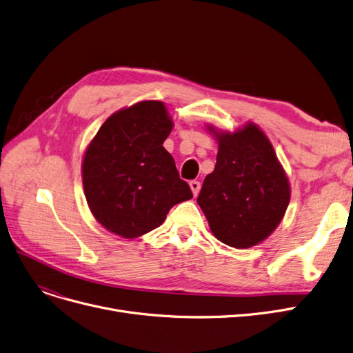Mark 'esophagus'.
Segmentation results:
<instances>
[{
	"label": "esophagus",
	"instance_id": "1",
	"mask_svg": "<svg viewBox=\"0 0 353 353\" xmlns=\"http://www.w3.org/2000/svg\"><path fill=\"white\" fill-rule=\"evenodd\" d=\"M190 187H191V191H192L194 196L199 195V192H200V190H201V184H200L199 181H191V182H190Z\"/></svg>",
	"mask_w": 353,
	"mask_h": 353
}]
</instances>
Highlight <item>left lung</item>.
Instances as JSON below:
<instances>
[{"mask_svg":"<svg viewBox=\"0 0 353 353\" xmlns=\"http://www.w3.org/2000/svg\"><path fill=\"white\" fill-rule=\"evenodd\" d=\"M214 171L196 203L210 229L232 248L255 246L270 236L290 203V185L270 140L255 124L233 134L217 133Z\"/></svg>","mask_w":353,"mask_h":353,"instance_id":"1","label":"left lung"}]
</instances>
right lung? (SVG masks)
I'll return each mask as SVG.
<instances>
[{"instance_id":"right-lung-1","label":"right lung","mask_w":353,"mask_h":353,"mask_svg":"<svg viewBox=\"0 0 353 353\" xmlns=\"http://www.w3.org/2000/svg\"><path fill=\"white\" fill-rule=\"evenodd\" d=\"M172 130L165 105L142 101L105 120L82 163L83 191L97 221L125 239L159 228L175 204L192 199L162 145Z\"/></svg>"}]
</instances>
